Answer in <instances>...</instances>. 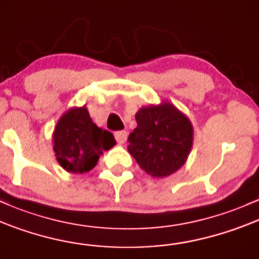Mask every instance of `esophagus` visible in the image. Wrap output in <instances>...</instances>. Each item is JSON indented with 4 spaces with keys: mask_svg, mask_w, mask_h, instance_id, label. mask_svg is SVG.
Masks as SVG:
<instances>
[{
    "mask_svg": "<svg viewBox=\"0 0 259 259\" xmlns=\"http://www.w3.org/2000/svg\"><path fill=\"white\" fill-rule=\"evenodd\" d=\"M115 138L118 144H123L127 141V132L126 131H117L115 132Z\"/></svg>",
    "mask_w": 259,
    "mask_h": 259,
    "instance_id": "1",
    "label": "esophagus"
}]
</instances>
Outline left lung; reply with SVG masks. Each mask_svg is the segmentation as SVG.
Returning a JSON list of instances; mask_svg holds the SVG:
<instances>
[{"label": "left lung", "mask_w": 259, "mask_h": 259, "mask_svg": "<svg viewBox=\"0 0 259 259\" xmlns=\"http://www.w3.org/2000/svg\"><path fill=\"white\" fill-rule=\"evenodd\" d=\"M128 137V152L152 177H166L185 164L193 143V127L172 104L142 107Z\"/></svg>", "instance_id": "left-lung-1"}]
</instances>
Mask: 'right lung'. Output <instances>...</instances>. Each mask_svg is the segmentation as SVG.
Segmentation results:
<instances>
[{"instance_id":"obj_1","label":"right lung","mask_w":259,"mask_h":259,"mask_svg":"<svg viewBox=\"0 0 259 259\" xmlns=\"http://www.w3.org/2000/svg\"><path fill=\"white\" fill-rule=\"evenodd\" d=\"M52 141L57 161L72 174L91 171L104 150L116 144L111 132L92 121L85 106L69 109L61 116Z\"/></svg>"}]
</instances>
